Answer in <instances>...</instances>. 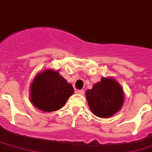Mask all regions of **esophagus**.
I'll use <instances>...</instances> for the list:
<instances>
[{
  "instance_id": "esophagus-1",
  "label": "esophagus",
  "mask_w": 152,
  "mask_h": 152,
  "mask_svg": "<svg viewBox=\"0 0 152 152\" xmlns=\"http://www.w3.org/2000/svg\"><path fill=\"white\" fill-rule=\"evenodd\" d=\"M76 92H77L78 94L80 95H84V93H85V91H84V90H83V89H81V90H77Z\"/></svg>"
}]
</instances>
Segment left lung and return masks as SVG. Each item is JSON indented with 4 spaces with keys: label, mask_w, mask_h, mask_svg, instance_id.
I'll return each instance as SVG.
<instances>
[{
    "label": "left lung",
    "mask_w": 152,
    "mask_h": 152,
    "mask_svg": "<svg viewBox=\"0 0 152 152\" xmlns=\"http://www.w3.org/2000/svg\"><path fill=\"white\" fill-rule=\"evenodd\" d=\"M86 97L92 113L101 118L113 115L124 103L123 89L117 81L104 77L86 91Z\"/></svg>",
    "instance_id": "1"
}]
</instances>
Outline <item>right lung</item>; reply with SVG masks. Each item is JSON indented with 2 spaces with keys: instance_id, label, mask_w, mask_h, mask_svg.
Listing matches in <instances>:
<instances>
[{
  "instance_id": "obj_1",
  "label": "right lung",
  "mask_w": 152,
  "mask_h": 152,
  "mask_svg": "<svg viewBox=\"0 0 152 152\" xmlns=\"http://www.w3.org/2000/svg\"><path fill=\"white\" fill-rule=\"evenodd\" d=\"M30 89V99L33 105L47 112L61 109L74 92L72 84L57 71L51 69L38 74Z\"/></svg>"
}]
</instances>
